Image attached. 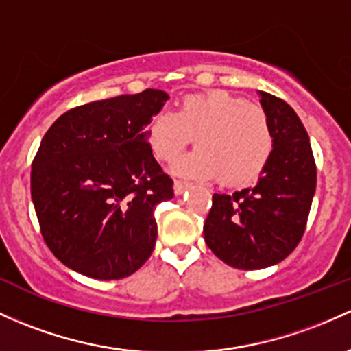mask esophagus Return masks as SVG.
<instances>
[{"mask_svg":"<svg viewBox=\"0 0 351 351\" xmlns=\"http://www.w3.org/2000/svg\"><path fill=\"white\" fill-rule=\"evenodd\" d=\"M191 184L186 182H182V180H175V184H173V190H175V195H182L184 190H188Z\"/></svg>","mask_w":351,"mask_h":351,"instance_id":"esophagus-1","label":"esophagus"}]
</instances>
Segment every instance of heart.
<instances>
[{
	"instance_id": "1",
	"label": "heart",
	"mask_w": 351,
	"mask_h": 351,
	"mask_svg": "<svg viewBox=\"0 0 351 351\" xmlns=\"http://www.w3.org/2000/svg\"><path fill=\"white\" fill-rule=\"evenodd\" d=\"M195 140V153L176 165V171L195 178H217L223 186L252 183L267 167L273 134L261 106L225 90L184 96L175 117L156 114L146 126L153 155L175 163Z\"/></svg>"
}]
</instances>
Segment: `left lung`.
I'll list each match as a JSON object with an SVG mask.
<instances>
[{
  "mask_svg": "<svg viewBox=\"0 0 351 351\" xmlns=\"http://www.w3.org/2000/svg\"><path fill=\"white\" fill-rule=\"evenodd\" d=\"M273 152L255 186L213 195L203 233L208 248L230 267L260 269L280 263L306 228L317 165L298 114L282 98L260 91Z\"/></svg>",
  "mask_w": 351,
  "mask_h": 351,
  "instance_id": "left-lung-1",
  "label": "left lung"
}]
</instances>
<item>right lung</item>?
Returning a JSON list of instances; mask_svg holds the SVG:
<instances>
[{
    "mask_svg": "<svg viewBox=\"0 0 351 351\" xmlns=\"http://www.w3.org/2000/svg\"><path fill=\"white\" fill-rule=\"evenodd\" d=\"M167 99L149 88L86 103L46 132L32 198L45 243L68 268L119 280L155 250V208L173 198V180L153 158L146 126Z\"/></svg>",
    "mask_w": 351,
    "mask_h": 351,
    "instance_id": "1",
    "label": "right lung"
}]
</instances>
